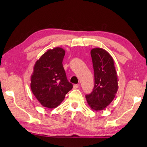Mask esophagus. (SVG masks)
I'll use <instances>...</instances> for the list:
<instances>
[{"label":"esophagus","instance_id":"esophagus-1","mask_svg":"<svg viewBox=\"0 0 147 147\" xmlns=\"http://www.w3.org/2000/svg\"><path fill=\"white\" fill-rule=\"evenodd\" d=\"M73 88H74V89L78 88H79V85H78V84H74V85L73 86Z\"/></svg>","mask_w":147,"mask_h":147}]
</instances>
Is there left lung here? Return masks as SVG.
<instances>
[{
	"label": "left lung",
	"instance_id": "left-lung-1",
	"mask_svg": "<svg viewBox=\"0 0 147 147\" xmlns=\"http://www.w3.org/2000/svg\"><path fill=\"white\" fill-rule=\"evenodd\" d=\"M91 56L94 86L93 91L86 94V98L93 110H102L112 102L117 92V73L113 59L106 50L94 48L91 49Z\"/></svg>",
	"mask_w": 147,
	"mask_h": 147
}]
</instances>
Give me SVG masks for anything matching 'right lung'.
<instances>
[{"label": "right lung", "instance_id": "obj_1", "mask_svg": "<svg viewBox=\"0 0 147 147\" xmlns=\"http://www.w3.org/2000/svg\"><path fill=\"white\" fill-rule=\"evenodd\" d=\"M65 51L60 47L48 50L37 60L31 76L30 88L42 106L55 108L73 88L62 64Z\"/></svg>", "mask_w": 147, "mask_h": 147}]
</instances>
